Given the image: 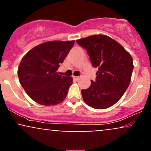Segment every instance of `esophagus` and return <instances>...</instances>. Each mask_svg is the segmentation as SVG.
Segmentation results:
<instances>
[{"instance_id":"obj_1","label":"esophagus","mask_w":151,"mask_h":151,"mask_svg":"<svg viewBox=\"0 0 151 151\" xmlns=\"http://www.w3.org/2000/svg\"><path fill=\"white\" fill-rule=\"evenodd\" d=\"M73 79H74V80L77 81V80H79V77H77V76H74V77H73Z\"/></svg>"}]
</instances>
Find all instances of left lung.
<instances>
[{
    "mask_svg": "<svg viewBox=\"0 0 151 151\" xmlns=\"http://www.w3.org/2000/svg\"><path fill=\"white\" fill-rule=\"evenodd\" d=\"M85 48L93 67L98 68L96 81L81 90L89 106L104 109L115 104L129 87L133 70V59L122 46L110 37L95 35L77 40Z\"/></svg>",
    "mask_w": 151,
    "mask_h": 151,
    "instance_id": "obj_1",
    "label": "left lung"
}]
</instances>
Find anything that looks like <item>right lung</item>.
Wrapping results in <instances>:
<instances>
[{
  "instance_id": "add662e5",
  "label": "right lung",
  "mask_w": 151,
  "mask_h": 151,
  "mask_svg": "<svg viewBox=\"0 0 151 151\" xmlns=\"http://www.w3.org/2000/svg\"><path fill=\"white\" fill-rule=\"evenodd\" d=\"M75 41H51L35 47L22 59L18 70L20 84L40 104L56 105L64 101L72 77L58 73Z\"/></svg>"
}]
</instances>
